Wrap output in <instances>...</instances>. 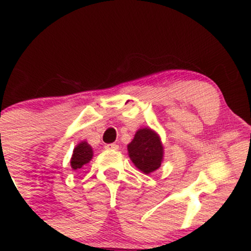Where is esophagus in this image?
Wrapping results in <instances>:
<instances>
[{
  "label": "esophagus",
  "instance_id": "esophagus-1",
  "mask_svg": "<svg viewBox=\"0 0 251 251\" xmlns=\"http://www.w3.org/2000/svg\"><path fill=\"white\" fill-rule=\"evenodd\" d=\"M119 146L117 145V144H106L105 145V149L106 150H118Z\"/></svg>",
  "mask_w": 251,
  "mask_h": 251
}]
</instances>
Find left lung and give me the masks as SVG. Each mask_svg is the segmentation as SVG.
<instances>
[{
  "mask_svg": "<svg viewBox=\"0 0 251 251\" xmlns=\"http://www.w3.org/2000/svg\"><path fill=\"white\" fill-rule=\"evenodd\" d=\"M128 155L140 171L151 174L160 168L164 148L159 135L151 128H140L135 132L133 140L127 145Z\"/></svg>",
  "mask_w": 251,
  "mask_h": 251,
  "instance_id": "left-lung-1",
  "label": "left lung"
}]
</instances>
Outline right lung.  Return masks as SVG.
<instances>
[{"label": "right lung", "mask_w": 251, "mask_h": 251, "mask_svg": "<svg viewBox=\"0 0 251 251\" xmlns=\"http://www.w3.org/2000/svg\"><path fill=\"white\" fill-rule=\"evenodd\" d=\"M93 157V150L87 142H81L74 148L73 155L71 158V166L73 170L81 169L85 164L91 162Z\"/></svg>", "instance_id": "add662e5"}]
</instances>
